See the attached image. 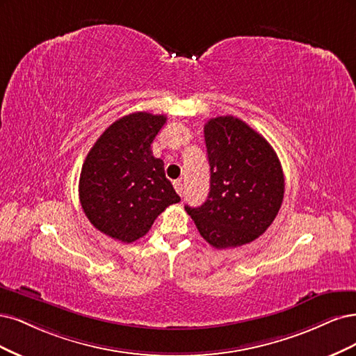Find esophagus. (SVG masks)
<instances>
[{"label":"esophagus","instance_id":"1","mask_svg":"<svg viewBox=\"0 0 356 356\" xmlns=\"http://www.w3.org/2000/svg\"><path fill=\"white\" fill-rule=\"evenodd\" d=\"M173 186H175L176 192L180 195V197H183V183H181L180 180H176V181L173 183Z\"/></svg>","mask_w":356,"mask_h":356}]
</instances>
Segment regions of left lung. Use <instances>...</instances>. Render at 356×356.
Listing matches in <instances>:
<instances>
[{"label": "left lung", "instance_id": "obj_1", "mask_svg": "<svg viewBox=\"0 0 356 356\" xmlns=\"http://www.w3.org/2000/svg\"><path fill=\"white\" fill-rule=\"evenodd\" d=\"M210 192L201 207L186 211L216 248L259 238L277 217L284 198L281 163L268 140L243 120L226 115L204 125Z\"/></svg>", "mask_w": 356, "mask_h": 356}]
</instances>
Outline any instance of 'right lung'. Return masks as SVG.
Returning <instances> with one entry per match:
<instances>
[{
    "label": "right lung",
    "instance_id": "add662e5",
    "mask_svg": "<svg viewBox=\"0 0 356 356\" xmlns=\"http://www.w3.org/2000/svg\"><path fill=\"white\" fill-rule=\"evenodd\" d=\"M165 115L134 112L102 133L79 176V202L90 223L121 243L147 234L156 217L180 197L151 145Z\"/></svg>",
    "mask_w": 356,
    "mask_h": 356
}]
</instances>
